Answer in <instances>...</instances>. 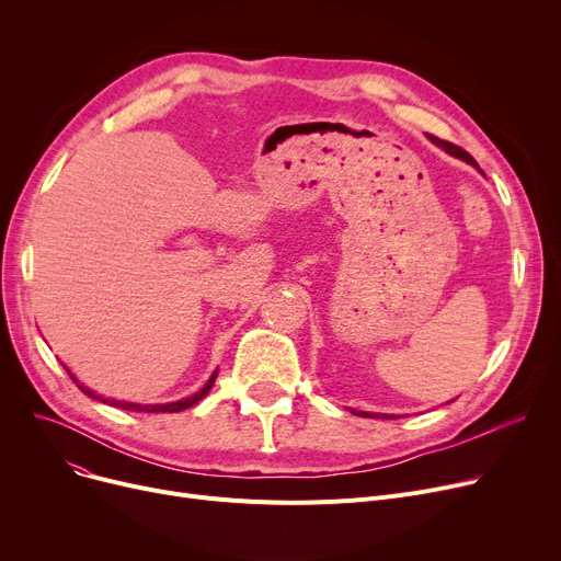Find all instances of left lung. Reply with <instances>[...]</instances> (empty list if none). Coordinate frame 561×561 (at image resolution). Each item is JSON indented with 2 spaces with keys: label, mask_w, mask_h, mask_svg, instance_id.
<instances>
[{
  "label": "left lung",
  "mask_w": 561,
  "mask_h": 561,
  "mask_svg": "<svg viewBox=\"0 0 561 561\" xmlns=\"http://www.w3.org/2000/svg\"><path fill=\"white\" fill-rule=\"evenodd\" d=\"M427 138L434 142V145H438V147H444V150L448 152V154H453V157H457V159H461V161H466V163H470V165H476L478 170H480V165H478V161L470 157L466 150H461V147H457V145H453V142H448V140H440V138H436V136H430L427 134ZM482 172V170H480ZM362 416H373V414H368V411H359ZM381 419H393V416H381Z\"/></svg>",
  "instance_id": "1"
}]
</instances>
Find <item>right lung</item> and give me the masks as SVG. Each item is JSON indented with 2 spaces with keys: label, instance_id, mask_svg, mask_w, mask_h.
<instances>
[{
  "label": "right lung",
  "instance_id": "right-lung-1",
  "mask_svg": "<svg viewBox=\"0 0 561 561\" xmlns=\"http://www.w3.org/2000/svg\"><path fill=\"white\" fill-rule=\"evenodd\" d=\"M68 375L75 379V375L68 370ZM216 377H218V370L209 377V381H206V385L197 391V393H193V396H188V398H184V400H176V402H165V404H136V402H123V400H111V404L113 407H121V409H129V411H147V414H172V411H182V409H188V407H193V404H197L206 393L211 391V387H214V381H216ZM77 381V379H75ZM77 387L85 393V396H91V398H98V400H102V402H108L106 398H100V396H95L91 389H85V387H81L79 381H77Z\"/></svg>",
  "mask_w": 561,
  "mask_h": 561
}]
</instances>
